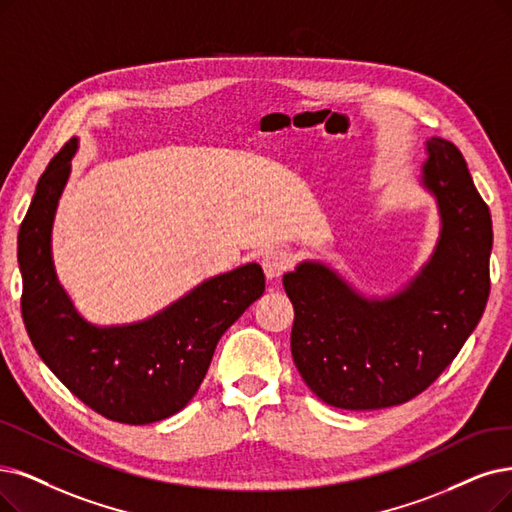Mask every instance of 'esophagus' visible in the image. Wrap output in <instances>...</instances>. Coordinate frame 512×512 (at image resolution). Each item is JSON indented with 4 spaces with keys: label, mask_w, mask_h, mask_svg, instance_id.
I'll use <instances>...</instances> for the list:
<instances>
[{
    "label": "esophagus",
    "mask_w": 512,
    "mask_h": 512,
    "mask_svg": "<svg viewBox=\"0 0 512 512\" xmlns=\"http://www.w3.org/2000/svg\"><path fill=\"white\" fill-rule=\"evenodd\" d=\"M290 267H292V254L285 250H271L262 258V269L269 281L279 279Z\"/></svg>",
    "instance_id": "esophagus-1"
}]
</instances>
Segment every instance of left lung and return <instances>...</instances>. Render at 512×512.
<instances>
[{
    "label": "left lung",
    "mask_w": 512,
    "mask_h": 512,
    "mask_svg": "<svg viewBox=\"0 0 512 512\" xmlns=\"http://www.w3.org/2000/svg\"><path fill=\"white\" fill-rule=\"evenodd\" d=\"M418 182L437 203L439 237L397 292L365 294L321 260L283 275L294 304V363L306 386L340 410H382L420 395L485 311L492 216L462 153L428 138Z\"/></svg>",
    "instance_id": "left-lung-1"
}]
</instances>
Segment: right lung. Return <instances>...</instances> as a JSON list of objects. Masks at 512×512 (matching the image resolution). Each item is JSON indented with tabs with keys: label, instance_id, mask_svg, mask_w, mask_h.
Instances as JSON below:
<instances>
[{
	"label": "right lung",
	"instance_id": "1",
	"mask_svg": "<svg viewBox=\"0 0 512 512\" xmlns=\"http://www.w3.org/2000/svg\"><path fill=\"white\" fill-rule=\"evenodd\" d=\"M79 140L71 138L37 182L18 231L25 327L39 357L94 412L151 424L180 412L206 378L220 336L264 294L260 264L210 277L155 315L96 325L79 315L58 281L52 229Z\"/></svg>",
	"mask_w": 512,
	"mask_h": 512
}]
</instances>
